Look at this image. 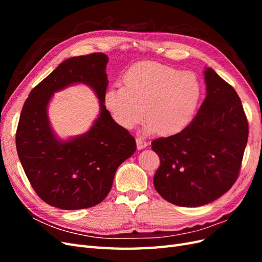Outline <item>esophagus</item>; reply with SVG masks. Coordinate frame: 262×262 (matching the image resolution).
Segmentation results:
<instances>
[{
  "instance_id": "34e87169",
  "label": "esophagus",
  "mask_w": 262,
  "mask_h": 262,
  "mask_svg": "<svg viewBox=\"0 0 262 262\" xmlns=\"http://www.w3.org/2000/svg\"><path fill=\"white\" fill-rule=\"evenodd\" d=\"M146 146H147V142L146 141H144L143 139H141V138L137 139V147H138V149H143Z\"/></svg>"
}]
</instances>
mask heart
I'll return each mask as SVG.
<instances>
[{
	"label": "heart",
	"instance_id": "heart-1",
	"mask_svg": "<svg viewBox=\"0 0 262 262\" xmlns=\"http://www.w3.org/2000/svg\"><path fill=\"white\" fill-rule=\"evenodd\" d=\"M123 84L106 92V107L125 129H133L146 116V133L172 134L181 130L191 120L202 92L193 72L155 62L131 68Z\"/></svg>",
	"mask_w": 262,
	"mask_h": 262
}]
</instances>
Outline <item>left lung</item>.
Returning a JSON list of instances; mask_svg holds the SVG:
<instances>
[{"instance_id": "left-lung-1", "label": "left lung", "mask_w": 262, "mask_h": 262, "mask_svg": "<svg viewBox=\"0 0 262 262\" xmlns=\"http://www.w3.org/2000/svg\"><path fill=\"white\" fill-rule=\"evenodd\" d=\"M207 96L186 128L152 142L161 166L154 187L179 207L219 199L238 177L248 140V122L233 87L211 68L204 70Z\"/></svg>"}]
</instances>
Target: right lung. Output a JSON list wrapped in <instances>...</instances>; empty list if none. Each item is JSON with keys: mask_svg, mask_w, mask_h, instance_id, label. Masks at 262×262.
I'll use <instances>...</instances> for the list:
<instances>
[{"mask_svg": "<svg viewBox=\"0 0 262 262\" xmlns=\"http://www.w3.org/2000/svg\"><path fill=\"white\" fill-rule=\"evenodd\" d=\"M107 63L105 53L67 59L30 92L21 109L16 131L19 161L36 193L54 208L80 210L100 203L117 168L137 149L136 140L104 105ZM80 82L97 94L100 115L87 133L61 140L51 128L49 102L54 92Z\"/></svg>", "mask_w": 262, "mask_h": 262, "instance_id": "right-lung-1", "label": "right lung"}]
</instances>
